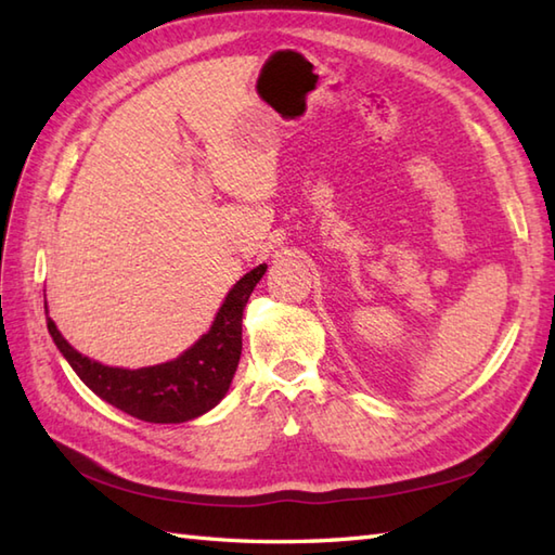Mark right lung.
I'll use <instances>...</instances> for the list:
<instances>
[{"mask_svg": "<svg viewBox=\"0 0 555 555\" xmlns=\"http://www.w3.org/2000/svg\"><path fill=\"white\" fill-rule=\"evenodd\" d=\"M264 271L267 264H259L235 281L215 314L209 332L199 336L191 348L183 350L179 358L150 364V367H109L82 356L59 332L44 300L47 328L70 370L109 405L155 424L188 422L205 415L227 396L243 350L245 302Z\"/></svg>", "mask_w": 555, "mask_h": 555, "instance_id": "obj_1", "label": "right lung"}]
</instances>
